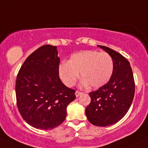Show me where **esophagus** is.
<instances>
[{
    "label": "esophagus",
    "instance_id": "obj_1",
    "mask_svg": "<svg viewBox=\"0 0 148 148\" xmlns=\"http://www.w3.org/2000/svg\"><path fill=\"white\" fill-rule=\"evenodd\" d=\"M80 95H82V92H79V91H76V92H75L76 97H79V96Z\"/></svg>",
    "mask_w": 148,
    "mask_h": 148
}]
</instances>
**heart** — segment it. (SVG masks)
Instances as JSON below:
<instances>
[{"label": "heart", "instance_id": "heart-1", "mask_svg": "<svg viewBox=\"0 0 148 148\" xmlns=\"http://www.w3.org/2000/svg\"><path fill=\"white\" fill-rule=\"evenodd\" d=\"M114 69L112 56L106 52L84 51L74 53L68 62L59 65V76L67 86H73L80 73L82 85L92 88L104 86L111 78Z\"/></svg>", "mask_w": 148, "mask_h": 148}]
</instances>
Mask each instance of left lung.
<instances>
[{"label": "left lung", "mask_w": 148, "mask_h": 148, "mask_svg": "<svg viewBox=\"0 0 148 148\" xmlns=\"http://www.w3.org/2000/svg\"><path fill=\"white\" fill-rule=\"evenodd\" d=\"M113 60L114 69L106 84L89 93L91 102L86 115L93 125L106 127L114 124L127 114L135 94V82L130 62L119 53L106 46L98 45Z\"/></svg>", "instance_id": "left-lung-1"}]
</instances>
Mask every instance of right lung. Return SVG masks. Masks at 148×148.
I'll return each instance as SVG.
<instances>
[{
  "label": "right lung",
  "instance_id": "1",
  "mask_svg": "<svg viewBox=\"0 0 148 148\" xmlns=\"http://www.w3.org/2000/svg\"><path fill=\"white\" fill-rule=\"evenodd\" d=\"M60 60L56 46L45 45L28 56L15 82L17 106L33 127L51 130L65 121L67 106L76 98L59 77Z\"/></svg>",
  "mask_w": 148,
  "mask_h": 148
}]
</instances>
